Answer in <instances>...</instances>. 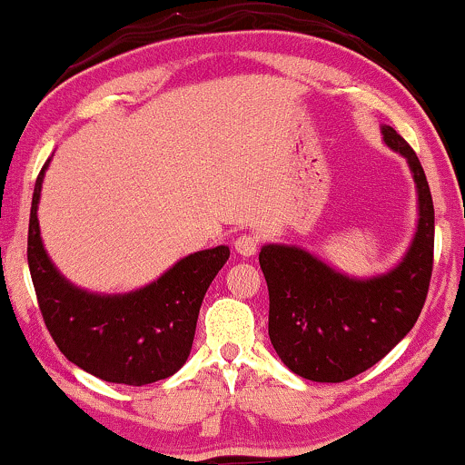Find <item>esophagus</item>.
Segmentation results:
<instances>
[{"label": "esophagus", "mask_w": 465, "mask_h": 465, "mask_svg": "<svg viewBox=\"0 0 465 465\" xmlns=\"http://www.w3.org/2000/svg\"><path fill=\"white\" fill-rule=\"evenodd\" d=\"M259 248V237L256 234H239L237 242H234V250L242 256H252Z\"/></svg>", "instance_id": "esophagus-1"}]
</instances>
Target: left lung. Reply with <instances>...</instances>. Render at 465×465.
Listing matches in <instances>:
<instances>
[{"label": "left lung", "instance_id": "left-lung-1", "mask_svg": "<svg viewBox=\"0 0 465 465\" xmlns=\"http://www.w3.org/2000/svg\"><path fill=\"white\" fill-rule=\"evenodd\" d=\"M383 141L407 158L420 204L416 237L394 270L357 281L296 245L261 248L272 346L302 379L341 383L372 368L413 329L427 300L433 274V198L411 145L391 125H383Z\"/></svg>", "mask_w": 465, "mask_h": 465}]
</instances>
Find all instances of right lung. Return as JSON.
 <instances>
[{"mask_svg": "<svg viewBox=\"0 0 465 465\" xmlns=\"http://www.w3.org/2000/svg\"><path fill=\"white\" fill-rule=\"evenodd\" d=\"M49 161L35 184L27 228V265L43 320L58 351L97 379L147 385L176 374L193 343L202 300L231 256L228 245L180 259L158 281L124 296L74 287L43 248L38 198Z\"/></svg>", "mask_w": 465, "mask_h": 465, "instance_id": "obj_1", "label": "right lung"}]
</instances>
